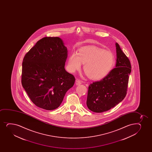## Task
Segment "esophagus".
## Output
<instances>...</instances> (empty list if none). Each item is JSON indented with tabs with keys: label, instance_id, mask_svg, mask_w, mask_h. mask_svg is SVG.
I'll return each mask as SVG.
<instances>
[{
	"label": "esophagus",
	"instance_id": "34e87169",
	"mask_svg": "<svg viewBox=\"0 0 152 152\" xmlns=\"http://www.w3.org/2000/svg\"><path fill=\"white\" fill-rule=\"evenodd\" d=\"M81 84H82V82L80 80H77L75 81V84L77 85H80Z\"/></svg>",
	"mask_w": 152,
	"mask_h": 152
}]
</instances>
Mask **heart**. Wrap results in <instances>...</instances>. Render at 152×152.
Listing matches in <instances>:
<instances>
[{
	"instance_id": "heart-1",
	"label": "heart",
	"mask_w": 152,
	"mask_h": 152,
	"mask_svg": "<svg viewBox=\"0 0 152 152\" xmlns=\"http://www.w3.org/2000/svg\"><path fill=\"white\" fill-rule=\"evenodd\" d=\"M84 64V71L90 79L99 80L108 75L115 64V57L109 51L96 47L80 48L77 54L73 53L68 59L69 71L74 72Z\"/></svg>"
}]
</instances>
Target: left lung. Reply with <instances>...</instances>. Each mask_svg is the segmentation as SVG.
Instances as JSON below:
<instances>
[{
    "mask_svg": "<svg viewBox=\"0 0 152 152\" xmlns=\"http://www.w3.org/2000/svg\"><path fill=\"white\" fill-rule=\"evenodd\" d=\"M115 45L116 67L102 80L89 86L87 105L90 110L95 113L110 110L122 101L127 94L131 63L119 44L116 43Z\"/></svg>",
    "mask_w": 152,
    "mask_h": 152,
    "instance_id": "obj_1",
    "label": "left lung"
}]
</instances>
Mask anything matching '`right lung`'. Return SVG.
Segmentation results:
<instances>
[{
	"label": "right lung",
	"instance_id": "right-lung-1",
	"mask_svg": "<svg viewBox=\"0 0 152 152\" xmlns=\"http://www.w3.org/2000/svg\"><path fill=\"white\" fill-rule=\"evenodd\" d=\"M67 57V48L58 37L40 39L25 55L21 83L37 107L58 108L75 84V77L65 69Z\"/></svg>",
	"mask_w": 152,
	"mask_h": 152
}]
</instances>
